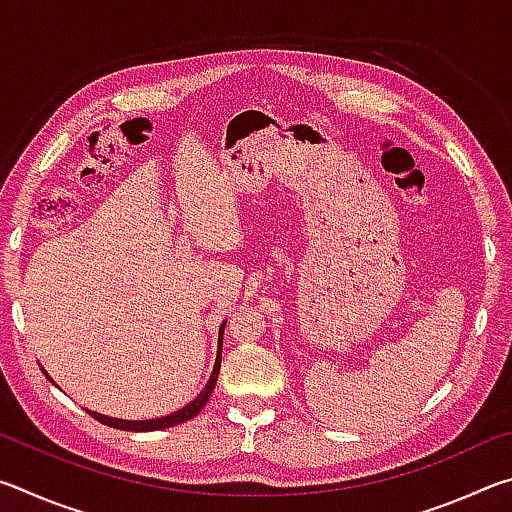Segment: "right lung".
<instances>
[{
	"instance_id": "right-lung-1",
	"label": "right lung",
	"mask_w": 512,
	"mask_h": 512,
	"mask_svg": "<svg viewBox=\"0 0 512 512\" xmlns=\"http://www.w3.org/2000/svg\"><path fill=\"white\" fill-rule=\"evenodd\" d=\"M223 327H225V323L219 327V354H216V361H214L210 381H207V384H205L201 395H198L196 400L189 402L187 406H183V409H178L176 413H171V415H164V418H155V420H119V418H110V415H101L97 411H88V409H85V411H88L94 420H99L101 424H106V427L124 429V431H158V429H169V427H176V424H180V422L192 420L194 415L201 413V409L207 404V400H210V395H212L214 386H216V379H219L221 348H223ZM45 375H47V372H45Z\"/></svg>"
}]
</instances>
